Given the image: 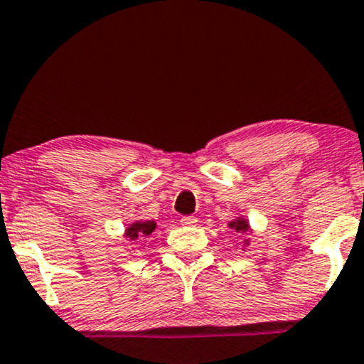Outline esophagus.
<instances>
[{
  "mask_svg": "<svg viewBox=\"0 0 364 364\" xmlns=\"http://www.w3.org/2000/svg\"><path fill=\"white\" fill-rule=\"evenodd\" d=\"M196 222H198V218H196V216H193V215L183 216V218H181L183 227H195Z\"/></svg>",
  "mask_w": 364,
  "mask_h": 364,
  "instance_id": "esophagus-1",
  "label": "esophagus"
}]
</instances>
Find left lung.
<instances>
[{"mask_svg":"<svg viewBox=\"0 0 364 364\" xmlns=\"http://www.w3.org/2000/svg\"><path fill=\"white\" fill-rule=\"evenodd\" d=\"M228 227L232 230H235L237 233H248V228H250L243 218H238V220H235V222H230Z\"/></svg>","mask_w":364,"mask_h":364,"instance_id":"8db88e82","label":"left lung"}]
</instances>
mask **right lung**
<instances>
[{"label":"right lung","mask_w":364,"mask_h":364,"mask_svg":"<svg viewBox=\"0 0 364 364\" xmlns=\"http://www.w3.org/2000/svg\"><path fill=\"white\" fill-rule=\"evenodd\" d=\"M154 228H156V223L151 222V220L149 222H136L126 230V237L131 242H134L141 237H149L151 233L154 232Z\"/></svg>","instance_id":"1"}]
</instances>
